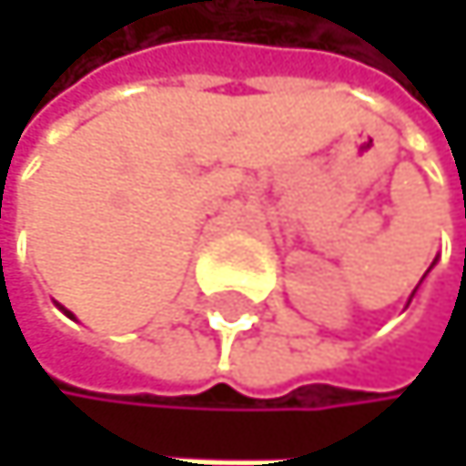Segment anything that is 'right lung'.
<instances>
[{
    "label": "right lung",
    "mask_w": 466,
    "mask_h": 466,
    "mask_svg": "<svg viewBox=\"0 0 466 466\" xmlns=\"http://www.w3.org/2000/svg\"><path fill=\"white\" fill-rule=\"evenodd\" d=\"M66 316H72V313H66Z\"/></svg>",
    "instance_id": "add662e5"
}]
</instances>
